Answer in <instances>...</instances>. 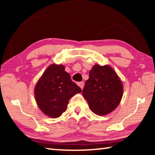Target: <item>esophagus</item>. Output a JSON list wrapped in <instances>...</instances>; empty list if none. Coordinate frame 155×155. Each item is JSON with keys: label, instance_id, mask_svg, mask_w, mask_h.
I'll return each instance as SVG.
<instances>
[{"label": "esophagus", "instance_id": "1", "mask_svg": "<svg viewBox=\"0 0 155 155\" xmlns=\"http://www.w3.org/2000/svg\"><path fill=\"white\" fill-rule=\"evenodd\" d=\"M78 85L81 88V90H83V88L84 87V83L83 82H79L78 83Z\"/></svg>", "mask_w": 155, "mask_h": 155}]
</instances>
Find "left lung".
<instances>
[{"label": "left lung", "instance_id": "left-lung-1", "mask_svg": "<svg viewBox=\"0 0 155 155\" xmlns=\"http://www.w3.org/2000/svg\"><path fill=\"white\" fill-rule=\"evenodd\" d=\"M82 94L91 111L105 115L118 106L123 95V85L111 66L96 64L90 71Z\"/></svg>", "mask_w": 155, "mask_h": 155}]
</instances>
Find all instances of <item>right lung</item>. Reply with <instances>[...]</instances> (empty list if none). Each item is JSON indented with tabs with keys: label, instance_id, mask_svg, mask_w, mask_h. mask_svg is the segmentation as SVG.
Listing matches in <instances>:
<instances>
[{
	"label": "right lung",
	"instance_id": "right-lung-1",
	"mask_svg": "<svg viewBox=\"0 0 155 155\" xmlns=\"http://www.w3.org/2000/svg\"><path fill=\"white\" fill-rule=\"evenodd\" d=\"M81 89L72 82L63 65L52 64L37 83L34 93L39 108L47 116L56 118L66 111L69 100Z\"/></svg>",
	"mask_w": 155,
	"mask_h": 155
}]
</instances>
